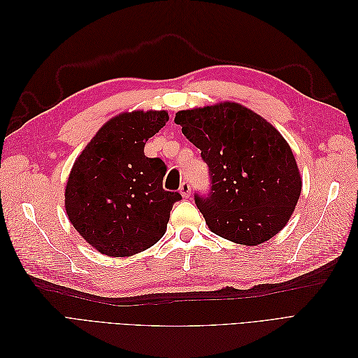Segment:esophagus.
<instances>
[{"label":"esophagus","instance_id":"esophagus-1","mask_svg":"<svg viewBox=\"0 0 358 358\" xmlns=\"http://www.w3.org/2000/svg\"><path fill=\"white\" fill-rule=\"evenodd\" d=\"M179 192L182 194V197H189L191 196V185L188 182H182L180 183V188H179Z\"/></svg>","mask_w":358,"mask_h":358}]
</instances>
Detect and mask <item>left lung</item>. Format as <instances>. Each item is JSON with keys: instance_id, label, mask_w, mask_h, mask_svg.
<instances>
[{"instance_id": "8db88e82", "label": "left lung", "mask_w": 358, "mask_h": 358, "mask_svg": "<svg viewBox=\"0 0 358 358\" xmlns=\"http://www.w3.org/2000/svg\"><path fill=\"white\" fill-rule=\"evenodd\" d=\"M175 122L201 150L210 189L196 192L209 229L234 243L272 239L294 212L301 178L278 129L246 107L225 101L176 113Z\"/></svg>"}]
</instances>
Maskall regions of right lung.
<instances>
[{
    "label": "right lung",
    "mask_w": 358,
    "mask_h": 358,
    "mask_svg": "<svg viewBox=\"0 0 358 358\" xmlns=\"http://www.w3.org/2000/svg\"><path fill=\"white\" fill-rule=\"evenodd\" d=\"M169 121L166 110L115 116L76 159L66 187L73 227L96 251L129 257L166 233L179 192L162 188L167 167L148 158L145 145Z\"/></svg>",
    "instance_id": "1"
}]
</instances>
